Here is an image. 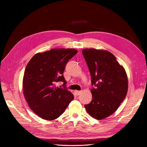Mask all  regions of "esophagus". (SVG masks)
I'll use <instances>...</instances> for the list:
<instances>
[{"label": "esophagus", "instance_id": "1", "mask_svg": "<svg viewBox=\"0 0 147 147\" xmlns=\"http://www.w3.org/2000/svg\"><path fill=\"white\" fill-rule=\"evenodd\" d=\"M81 93H82V91H78V90H75V91H74V93H75L76 95H80Z\"/></svg>", "mask_w": 147, "mask_h": 147}]
</instances>
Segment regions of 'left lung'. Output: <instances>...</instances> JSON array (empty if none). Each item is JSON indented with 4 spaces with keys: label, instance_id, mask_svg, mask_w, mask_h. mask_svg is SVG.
<instances>
[{
    "label": "left lung",
    "instance_id": "left-lung-1",
    "mask_svg": "<svg viewBox=\"0 0 147 147\" xmlns=\"http://www.w3.org/2000/svg\"><path fill=\"white\" fill-rule=\"evenodd\" d=\"M83 55L91 74L92 102L85 105L87 112L93 118L101 120L116 111L125 98L127 88L126 71L116 57L105 50L85 49Z\"/></svg>",
    "mask_w": 147,
    "mask_h": 147
}]
</instances>
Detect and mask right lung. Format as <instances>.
<instances>
[{
    "mask_svg": "<svg viewBox=\"0 0 147 147\" xmlns=\"http://www.w3.org/2000/svg\"><path fill=\"white\" fill-rule=\"evenodd\" d=\"M78 53L73 49H52L37 53L24 71L23 94L30 108L43 119L52 121L64 112L74 95L55 83L66 81L63 76L65 65Z\"/></svg>",
    "mask_w": 147,
    "mask_h": 147,
    "instance_id": "obj_1",
    "label": "right lung"
}]
</instances>
